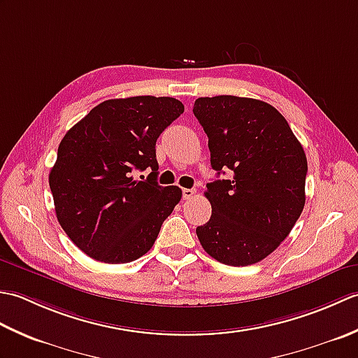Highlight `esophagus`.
<instances>
[{
	"instance_id": "1",
	"label": "esophagus",
	"mask_w": 358,
	"mask_h": 358,
	"mask_svg": "<svg viewBox=\"0 0 358 358\" xmlns=\"http://www.w3.org/2000/svg\"><path fill=\"white\" fill-rule=\"evenodd\" d=\"M195 189H183V200H189L192 199V196L195 195Z\"/></svg>"
}]
</instances>
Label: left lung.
<instances>
[{"mask_svg": "<svg viewBox=\"0 0 358 358\" xmlns=\"http://www.w3.org/2000/svg\"><path fill=\"white\" fill-rule=\"evenodd\" d=\"M210 166L231 180L208 183L209 222L196 227L217 262L249 266L283 241L305 208L308 162L287 121L271 104L234 95L195 100Z\"/></svg>", "mask_w": 358, "mask_h": 358, "instance_id": "8db88e82", "label": "left lung"}]
</instances>
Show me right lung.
I'll use <instances>...</instances> for the list:
<instances>
[{"mask_svg":"<svg viewBox=\"0 0 358 358\" xmlns=\"http://www.w3.org/2000/svg\"><path fill=\"white\" fill-rule=\"evenodd\" d=\"M185 112L171 96L103 101L71 127L58 146L49 186L59 224L94 260L131 263L154 246L181 200L178 186H159L155 143ZM152 172L135 180L134 170Z\"/></svg>","mask_w":358,"mask_h":358,"instance_id":"1","label":"right lung"}]
</instances>
